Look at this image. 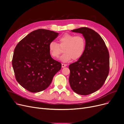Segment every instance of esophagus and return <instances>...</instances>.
<instances>
[{
  "label": "esophagus",
  "instance_id": "obj_1",
  "mask_svg": "<svg viewBox=\"0 0 124 124\" xmlns=\"http://www.w3.org/2000/svg\"><path fill=\"white\" fill-rule=\"evenodd\" d=\"M67 65L66 64H64V63H62V67H66V66H67Z\"/></svg>",
  "mask_w": 124,
  "mask_h": 124
}]
</instances>
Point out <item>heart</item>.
<instances>
[{
	"mask_svg": "<svg viewBox=\"0 0 124 124\" xmlns=\"http://www.w3.org/2000/svg\"><path fill=\"white\" fill-rule=\"evenodd\" d=\"M59 44L51 41L49 45V51L51 56L54 59L58 58L63 49V55L60 60L68 62L72 59L77 60L83 55L85 48V40L82 35H76L65 33L59 37Z\"/></svg>",
	"mask_w": 124,
	"mask_h": 124,
	"instance_id": "heart-1",
	"label": "heart"
}]
</instances>
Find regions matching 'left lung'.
I'll return each mask as SVG.
<instances>
[{"instance_id": "left-lung-1", "label": "left lung", "mask_w": 124, "mask_h": 124, "mask_svg": "<svg viewBox=\"0 0 124 124\" xmlns=\"http://www.w3.org/2000/svg\"><path fill=\"white\" fill-rule=\"evenodd\" d=\"M71 31L83 35L85 48L82 57L69 66L70 85L78 94L89 95L100 89L108 77L109 52L103 39L93 29L82 27Z\"/></svg>"}]
</instances>
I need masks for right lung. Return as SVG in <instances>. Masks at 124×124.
I'll return each mask as SVG.
<instances>
[{
	"label": "right lung",
	"instance_id": "obj_1",
	"mask_svg": "<svg viewBox=\"0 0 124 124\" xmlns=\"http://www.w3.org/2000/svg\"><path fill=\"white\" fill-rule=\"evenodd\" d=\"M54 31L39 29L21 40L14 50L12 65L19 84L30 92L46 89L61 64L51 57L49 45L58 36Z\"/></svg>",
	"mask_w": 124,
	"mask_h": 124
}]
</instances>
